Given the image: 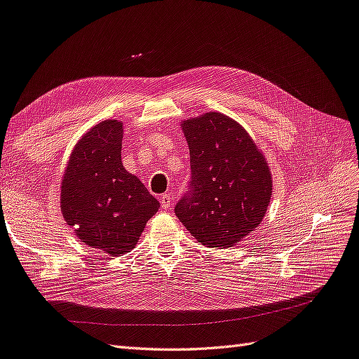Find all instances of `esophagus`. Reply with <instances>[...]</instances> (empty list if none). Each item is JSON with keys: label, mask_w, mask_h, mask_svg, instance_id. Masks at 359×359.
<instances>
[{"label": "esophagus", "mask_w": 359, "mask_h": 359, "mask_svg": "<svg viewBox=\"0 0 359 359\" xmlns=\"http://www.w3.org/2000/svg\"><path fill=\"white\" fill-rule=\"evenodd\" d=\"M160 203H161L163 210H169L173 205V198L170 196V194H163V196L160 198Z\"/></svg>", "instance_id": "obj_1"}]
</instances>
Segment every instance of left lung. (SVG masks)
Here are the masks:
<instances>
[{"label":"left lung","instance_id":"8db88e82","mask_svg":"<svg viewBox=\"0 0 359 359\" xmlns=\"http://www.w3.org/2000/svg\"><path fill=\"white\" fill-rule=\"evenodd\" d=\"M191 163V191L175 206L180 222L199 243L227 248L262 222L273 175L245 128L220 112L181 123Z\"/></svg>","mask_w":359,"mask_h":359}]
</instances>
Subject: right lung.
Wrapping results in <instances>:
<instances>
[{
    "label": "right lung",
    "instance_id": "obj_1",
    "mask_svg": "<svg viewBox=\"0 0 359 359\" xmlns=\"http://www.w3.org/2000/svg\"><path fill=\"white\" fill-rule=\"evenodd\" d=\"M123 123L104 119L74 145L61 181V212L76 236L109 256L135 248L158 201L121 161Z\"/></svg>",
    "mask_w": 359,
    "mask_h": 359
}]
</instances>
